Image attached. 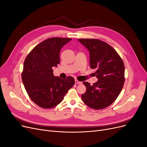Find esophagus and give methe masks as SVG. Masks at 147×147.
<instances>
[{
    "instance_id": "esophagus-1",
    "label": "esophagus",
    "mask_w": 147,
    "mask_h": 147,
    "mask_svg": "<svg viewBox=\"0 0 147 147\" xmlns=\"http://www.w3.org/2000/svg\"><path fill=\"white\" fill-rule=\"evenodd\" d=\"M75 83H76V84H82V82H80V81L77 80H75Z\"/></svg>"
}]
</instances>
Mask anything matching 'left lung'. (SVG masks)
Masks as SVG:
<instances>
[{"instance_id":"8db88e82","label":"left lung","mask_w":147,"mask_h":147,"mask_svg":"<svg viewBox=\"0 0 147 147\" xmlns=\"http://www.w3.org/2000/svg\"><path fill=\"white\" fill-rule=\"evenodd\" d=\"M90 53V65L98 79L92 85L84 82L86 91L82 95L90 108L100 110L117 99L124 83V65L117 52L108 43L98 39H78Z\"/></svg>"}]
</instances>
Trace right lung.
<instances>
[{"mask_svg":"<svg viewBox=\"0 0 147 147\" xmlns=\"http://www.w3.org/2000/svg\"><path fill=\"white\" fill-rule=\"evenodd\" d=\"M71 40L48 38L35 47L25 59L22 81L31 100L42 108L58 105L75 84L72 77L61 79L54 76L52 69L60 63L61 48Z\"/></svg>","mask_w":147,"mask_h":147,"instance_id":"add662e5","label":"right lung"}]
</instances>
